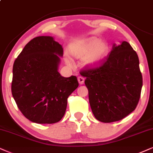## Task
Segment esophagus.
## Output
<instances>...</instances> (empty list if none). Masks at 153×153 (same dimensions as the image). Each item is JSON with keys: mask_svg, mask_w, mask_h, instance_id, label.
I'll use <instances>...</instances> for the list:
<instances>
[{"mask_svg": "<svg viewBox=\"0 0 153 153\" xmlns=\"http://www.w3.org/2000/svg\"><path fill=\"white\" fill-rule=\"evenodd\" d=\"M78 80L79 84L82 85L83 83H84V82H85V78H82V77H81V76H79L78 78Z\"/></svg>", "mask_w": 153, "mask_h": 153, "instance_id": "esophagus-1", "label": "esophagus"}]
</instances>
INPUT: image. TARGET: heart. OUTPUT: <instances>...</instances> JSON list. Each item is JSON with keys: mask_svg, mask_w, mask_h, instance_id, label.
Segmentation results:
<instances>
[{"mask_svg": "<svg viewBox=\"0 0 153 153\" xmlns=\"http://www.w3.org/2000/svg\"><path fill=\"white\" fill-rule=\"evenodd\" d=\"M69 51L75 59H80L84 57L82 65L93 68L99 66L107 58L109 53V44L105 40L91 36L73 42L70 45ZM65 61L68 65L72 64L69 57H65Z\"/></svg>", "mask_w": 153, "mask_h": 153, "instance_id": "heart-1", "label": "heart"}]
</instances>
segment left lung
I'll use <instances>...</instances> for the list:
<instances>
[{
	"mask_svg": "<svg viewBox=\"0 0 153 153\" xmlns=\"http://www.w3.org/2000/svg\"><path fill=\"white\" fill-rule=\"evenodd\" d=\"M86 78L89 102L98 121L121 120L136 109L140 97L143 78L137 53L128 42L114 44L107 61L93 70L82 71Z\"/></svg>",
	"mask_w": 153,
	"mask_h": 153,
	"instance_id": "1",
	"label": "left lung"
}]
</instances>
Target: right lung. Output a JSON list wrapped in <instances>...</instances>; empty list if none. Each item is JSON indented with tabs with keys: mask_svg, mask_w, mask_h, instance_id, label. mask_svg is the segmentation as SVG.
I'll use <instances>...</instances> for the list:
<instances>
[{
	"mask_svg": "<svg viewBox=\"0 0 153 153\" xmlns=\"http://www.w3.org/2000/svg\"><path fill=\"white\" fill-rule=\"evenodd\" d=\"M63 49L53 36L32 39L15 59L11 90L17 107L36 123H54L65 114L67 100L78 87L76 76L59 73Z\"/></svg>",
	"mask_w": 153,
	"mask_h": 153,
	"instance_id": "add662e5",
	"label": "right lung"
}]
</instances>
